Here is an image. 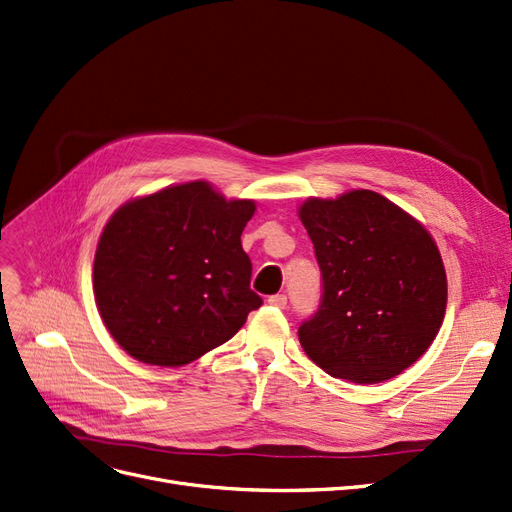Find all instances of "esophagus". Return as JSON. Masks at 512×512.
<instances>
[{"instance_id":"obj_1","label":"esophagus","mask_w":512,"mask_h":512,"mask_svg":"<svg viewBox=\"0 0 512 512\" xmlns=\"http://www.w3.org/2000/svg\"><path fill=\"white\" fill-rule=\"evenodd\" d=\"M268 303L272 305V307H286V295H272V297H268Z\"/></svg>"}]
</instances>
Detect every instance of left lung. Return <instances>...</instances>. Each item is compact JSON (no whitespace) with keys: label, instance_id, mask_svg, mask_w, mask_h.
<instances>
[{"label":"left lung","instance_id":"left-lung-1","mask_svg":"<svg viewBox=\"0 0 512 512\" xmlns=\"http://www.w3.org/2000/svg\"><path fill=\"white\" fill-rule=\"evenodd\" d=\"M299 219L324 286L316 316L299 326L307 358L358 385L393 379L431 347L446 316L448 278L433 236L372 190L311 196Z\"/></svg>","mask_w":512,"mask_h":512}]
</instances>
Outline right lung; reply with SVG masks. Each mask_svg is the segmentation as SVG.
Masks as SVG:
<instances>
[{
  "mask_svg": "<svg viewBox=\"0 0 512 512\" xmlns=\"http://www.w3.org/2000/svg\"><path fill=\"white\" fill-rule=\"evenodd\" d=\"M255 201L209 182L167 186L121 205L100 234V318L138 362L177 368L224 345L261 305L240 234Z\"/></svg>",
  "mask_w": 512,
  "mask_h": 512,
  "instance_id": "obj_1",
  "label": "right lung"
}]
</instances>
